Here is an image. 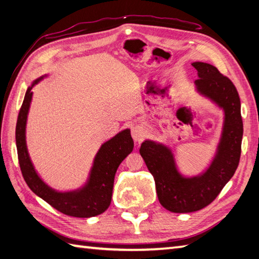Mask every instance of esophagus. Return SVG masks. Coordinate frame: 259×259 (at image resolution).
Returning <instances> with one entry per match:
<instances>
[{
  "mask_svg": "<svg viewBox=\"0 0 259 259\" xmlns=\"http://www.w3.org/2000/svg\"><path fill=\"white\" fill-rule=\"evenodd\" d=\"M131 135H133V138L136 141H141L142 140V131L139 128H133L131 129Z\"/></svg>",
  "mask_w": 259,
  "mask_h": 259,
  "instance_id": "esophagus-1",
  "label": "esophagus"
}]
</instances>
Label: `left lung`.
<instances>
[{"instance_id":"8db88e82","label":"left lung","mask_w":259,"mask_h":259,"mask_svg":"<svg viewBox=\"0 0 259 259\" xmlns=\"http://www.w3.org/2000/svg\"><path fill=\"white\" fill-rule=\"evenodd\" d=\"M191 65L198 72L197 91L225 113L222 137L210 166L200 175L184 177L169 147L145 140L139 150L155 179L161 206L178 213L200 210L219 195L238 167L244 131L240 99L233 82L211 64L194 62Z\"/></svg>"}]
</instances>
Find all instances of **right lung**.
Segmentation results:
<instances>
[{
    "label": "right lung",
    "mask_w": 259,
    "mask_h": 259,
    "mask_svg": "<svg viewBox=\"0 0 259 259\" xmlns=\"http://www.w3.org/2000/svg\"><path fill=\"white\" fill-rule=\"evenodd\" d=\"M42 78L36 79L27 88L16 122L15 140L22 175L29 188L58 211L78 218L98 216L110 206L115 172L119 164L134 149L130 129L122 130L100 147L93 160L89 179L82 188L65 192L52 189L35 171L25 140L27 113L33 95L32 88Z\"/></svg>",
    "instance_id": "1"
}]
</instances>
